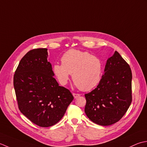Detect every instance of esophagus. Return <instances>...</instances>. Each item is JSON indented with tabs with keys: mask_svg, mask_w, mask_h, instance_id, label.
<instances>
[{
	"mask_svg": "<svg viewBox=\"0 0 147 147\" xmlns=\"http://www.w3.org/2000/svg\"><path fill=\"white\" fill-rule=\"evenodd\" d=\"M73 96H74V98H77L78 97H79L80 96V94H76V93H73Z\"/></svg>",
	"mask_w": 147,
	"mask_h": 147,
	"instance_id": "34e87169",
	"label": "esophagus"
}]
</instances>
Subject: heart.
<instances>
[{
	"instance_id": "heart-1",
	"label": "heart",
	"mask_w": 147,
	"mask_h": 147,
	"mask_svg": "<svg viewBox=\"0 0 147 147\" xmlns=\"http://www.w3.org/2000/svg\"><path fill=\"white\" fill-rule=\"evenodd\" d=\"M61 64L55 63L53 71L61 85H65L70 74L74 84L80 90L89 91L98 85L102 74L103 65L100 59L88 52L70 49L61 58Z\"/></svg>"
}]
</instances>
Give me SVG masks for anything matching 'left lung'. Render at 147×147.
I'll return each mask as SVG.
<instances>
[{
  "mask_svg": "<svg viewBox=\"0 0 147 147\" xmlns=\"http://www.w3.org/2000/svg\"><path fill=\"white\" fill-rule=\"evenodd\" d=\"M132 72L117 51L107 59L104 74L96 88L85 94V113L91 121L100 125L118 122L132 101Z\"/></svg>",
  "mask_w": 147,
  "mask_h": 147,
  "instance_id": "obj_1",
  "label": "left lung"
}]
</instances>
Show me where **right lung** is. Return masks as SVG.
<instances>
[{
	"label": "right lung",
	"mask_w": 147,
	"mask_h": 147,
	"mask_svg": "<svg viewBox=\"0 0 147 147\" xmlns=\"http://www.w3.org/2000/svg\"><path fill=\"white\" fill-rule=\"evenodd\" d=\"M47 57V49L30 51L20 61L13 81L20 112L44 127L60 121L74 100L70 91L55 79Z\"/></svg>",
	"instance_id": "right-lung-1"
}]
</instances>
